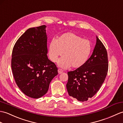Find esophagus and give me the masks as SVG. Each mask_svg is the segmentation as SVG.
I'll return each instance as SVG.
<instances>
[{
	"mask_svg": "<svg viewBox=\"0 0 123 123\" xmlns=\"http://www.w3.org/2000/svg\"><path fill=\"white\" fill-rule=\"evenodd\" d=\"M62 72H63V70L62 69H60V68H59V69H58L59 74H61Z\"/></svg>",
	"mask_w": 123,
	"mask_h": 123,
	"instance_id": "esophagus-1",
	"label": "esophagus"
}]
</instances>
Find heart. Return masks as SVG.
Here are the masks:
<instances>
[{"instance_id":"obj_1","label":"heart","mask_w":123,"mask_h":123,"mask_svg":"<svg viewBox=\"0 0 123 123\" xmlns=\"http://www.w3.org/2000/svg\"><path fill=\"white\" fill-rule=\"evenodd\" d=\"M91 51L92 44L90 41L74 33L68 32L50 42L49 56L51 61L55 62L62 54L63 57L58 61L60 67L67 68L72 66L78 68L86 63Z\"/></svg>"}]
</instances>
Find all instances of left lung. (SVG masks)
Here are the masks:
<instances>
[{"label": "left lung", "mask_w": 123, "mask_h": 123, "mask_svg": "<svg viewBox=\"0 0 123 123\" xmlns=\"http://www.w3.org/2000/svg\"><path fill=\"white\" fill-rule=\"evenodd\" d=\"M108 56L106 48L98 37L93 52L83 66L68 72L69 95L84 102L98 92L107 75Z\"/></svg>", "instance_id": "1"}]
</instances>
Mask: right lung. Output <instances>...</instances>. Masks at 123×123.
Masks as SVG:
<instances>
[{
    "mask_svg": "<svg viewBox=\"0 0 123 123\" xmlns=\"http://www.w3.org/2000/svg\"><path fill=\"white\" fill-rule=\"evenodd\" d=\"M46 26L28 29L14 45L11 68L17 85L25 95L38 98L48 92L58 68L47 56Z\"/></svg>",
    "mask_w": 123,
    "mask_h": 123,
    "instance_id": "obj_1",
    "label": "right lung"
}]
</instances>
